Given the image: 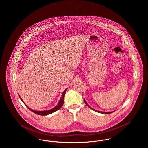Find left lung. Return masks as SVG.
Returning <instances> with one entry per match:
<instances>
[{"label": "left lung", "mask_w": 148, "mask_h": 148, "mask_svg": "<svg viewBox=\"0 0 148 148\" xmlns=\"http://www.w3.org/2000/svg\"><path fill=\"white\" fill-rule=\"evenodd\" d=\"M84 103H85V104L86 105V106H88L89 108H90L91 109H92V110H94V111H95V112H98V113H101V114H110V113H112L113 112H114L115 111H113V112H100V111H98V110H95V109H93V108H92L91 106H90L88 105V104L87 103V102L86 101V100H85V99H84Z\"/></svg>", "instance_id": "obj_1"}]
</instances>
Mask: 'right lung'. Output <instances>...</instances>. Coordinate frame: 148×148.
<instances>
[{
    "mask_svg": "<svg viewBox=\"0 0 148 148\" xmlns=\"http://www.w3.org/2000/svg\"><path fill=\"white\" fill-rule=\"evenodd\" d=\"M67 89H68L66 88V89L64 91L63 94H62V97H61V98L60 99V100H59V102H58V104H57L54 108H52V109H49V110H47L38 111V110H33V109L30 108L29 107H28V106H27V105L24 103V101H23V100L21 99V97H20L19 95V98L21 99V100L24 103V104L25 106H27V107L30 110H31L32 112L35 113L36 114H38V115H49V114H51V113H54L55 112H56L58 110H59L60 108H61V107L63 106V105L65 94V92H66V91L67 90Z\"/></svg>",
    "mask_w": 148,
    "mask_h": 148,
    "instance_id": "1",
    "label": "right lung"
}]
</instances>
